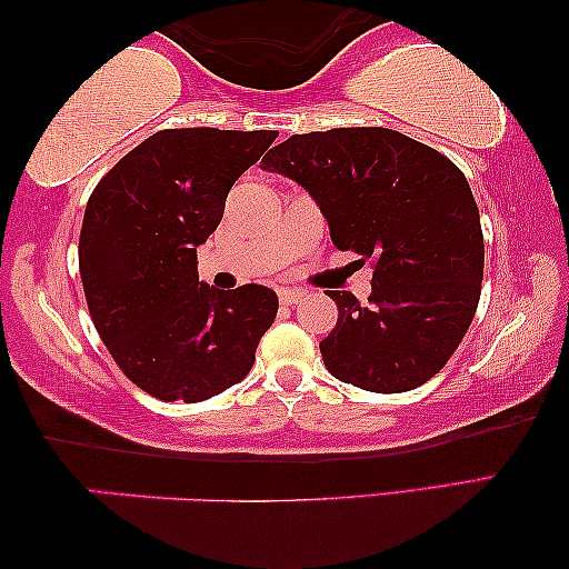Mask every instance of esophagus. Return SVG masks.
Masks as SVG:
<instances>
[{
	"label": "esophagus",
	"instance_id": "1",
	"mask_svg": "<svg viewBox=\"0 0 569 569\" xmlns=\"http://www.w3.org/2000/svg\"><path fill=\"white\" fill-rule=\"evenodd\" d=\"M277 295H279V302H282V306H295V302L302 298L298 290H290V287H282Z\"/></svg>",
	"mask_w": 569,
	"mask_h": 569
}]
</instances>
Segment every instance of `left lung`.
<instances>
[{
    "mask_svg": "<svg viewBox=\"0 0 569 569\" xmlns=\"http://www.w3.org/2000/svg\"><path fill=\"white\" fill-rule=\"evenodd\" d=\"M261 168L310 193L339 251L376 261L368 306L329 290L339 308L321 341L331 376L376 393L427 383L461 345L481 295L485 238L466 176L383 127L292 134Z\"/></svg>",
    "mask_w": 569,
    "mask_h": 569,
    "instance_id": "8db88e82",
    "label": "left lung"
}]
</instances>
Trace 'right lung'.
Wrapping results in <instances>:
<instances>
[{
	"label": "right lung",
	"mask_w": 569,
	"mask_h": 569,
	"mask_svg": "<svg viewBox=\"0 0 569 569\" xmlns=\"http://www.w3.org/2000/svg\"><path fill=\"white\" fill-rule=\"evenodd\" d=\"M277 131L166 129L116 162L84 207L80 274L92 323L131 383L197 403L240 383L274 323L263 284L199 282L197 248Z\"/></svg>",
	"instance_id": "right-lung-1"
}]
</instances>
